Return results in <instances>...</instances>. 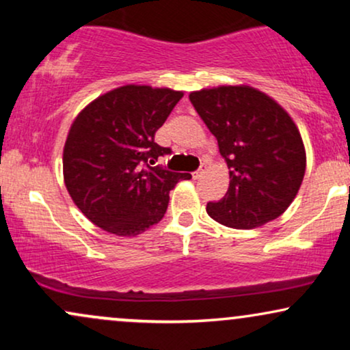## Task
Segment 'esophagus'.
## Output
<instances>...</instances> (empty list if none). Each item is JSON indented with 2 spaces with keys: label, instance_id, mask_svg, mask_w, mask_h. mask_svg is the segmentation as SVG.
<instances>
[{
  "label": "esophagus",
  "instance_id": "1",
  "mask_svg": "<svg viewBox=\"0 0 350 350\" xmlns=\"http://www.w3.org/2000/svg\"><path fill=\"white\" fill-rule=\"evenodd\" d=\"M206 171H207V166H206V164H202V166H200V167H199V170L194 172V178H196V179L202 178V176H204V174H206Z\"/></svg>",
  "mask_w": 350,
  "mask_h": 350
}]
</instances>
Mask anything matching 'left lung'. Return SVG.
Here are the masks:
<instances>
[{
  "instance_id": "left-lung-1",
  "label": "left lung",
  "mask_w": 350,
  "mask_h": 350,
  "mask_svg": "<svg viewBox=\"0 0 350 350\" xmlns=\"http://www.w3.org/2000/svg\"><path fill=\"white\" fill-rule=\"evenodd\" d=\"M189 100L217 138L230 176L227 194L207 204L226 227L255 228L276 219L298 194L306 151L288 111L248 85L191 92Z\"/></svg>"
}]
</instances>
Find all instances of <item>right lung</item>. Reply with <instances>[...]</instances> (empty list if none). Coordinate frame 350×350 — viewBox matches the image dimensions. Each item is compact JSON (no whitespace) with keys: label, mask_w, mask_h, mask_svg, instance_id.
Wrapping results in <instances>:
<instances>
[{"label":"right lung","mask_w":350,"mask_h":350,"mask_svg":"<svg viewBox=\"0 0 350 350\" xmlns=\"http://www.w3.org/2000/svg\"><path fill=\"white\" fill-rule=\"evenodd\" d=\"M183 92L123 85L88 103L72 123L64 146V183L95 226L135 237L166 214L170 191L187 172L154 164L170 148L154 143Z\"/></svg>","instance_id":"add662e5"}]
</instances>
